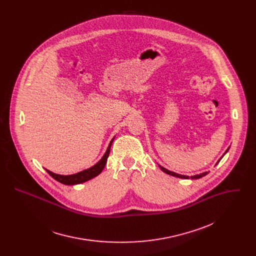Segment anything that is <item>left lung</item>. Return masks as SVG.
<instances>
[{
	"mask_svg": "<svg viewBox=\"0 0 256 256\" xmlns=\"http://www.w3.org/2000/svg\"><path fill=\"white\" fill-rule=\"evenodd\" d=\"M228 148H230V146L226 148V150L224 152V154L220 158V160L217 162V164H219V162L222 160V156L228 152ZM158 166H160V170H162L164 172H166V174H170V176H176V178H183V180H188V178H191V180H198V178H203V176H205L206 174H209V172H202V174H199L191 176L189 178L188 176H182V174H176V172H170V170H168L164 168V166H160V164H158Z\"/></svg>",
	"mask_w": 256,
	"mask_h": 256,
	"instance_id": "obj_1",
	"label": "left lung"
}]
</instances>
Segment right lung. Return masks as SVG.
<instances>
[{"mask_svg": "<svg viewBox=\"0 0 256 256\" xmlns=\"http://www.w3.org/2000/svg\"><path fill=\"white\" fill-rule=\"evenodd\" d=\"M114 138H115V136L110 141V145L108 146V150L104 152V156L94 166H90V168H88L86 170H82L80 172L70 174V176L57 174H54V172H50V170H48L46 168H45V170L55 180H57L58 182L62 183V184H65V185H76V184L86 182H88V180L98 176L102 172V170L104 168V166L106 164V162H108V158L110 156V148H111V145H112V142H113Z\"/></svg>", "mask_w": 256, "mask_h": 256, "instance_id": "obj_1", "label": "right lung"}]
</instances>
